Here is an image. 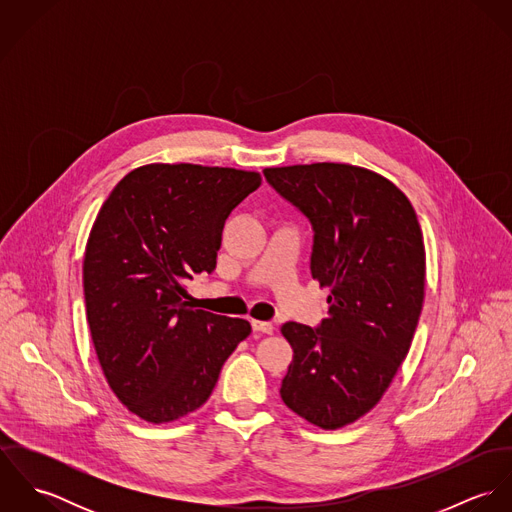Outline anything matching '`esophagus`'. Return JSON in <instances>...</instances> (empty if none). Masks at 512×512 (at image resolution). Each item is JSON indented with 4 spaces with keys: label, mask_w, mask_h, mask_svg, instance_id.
I'll return each instance as SVG.
<instances>
[{
    "label": "esophagus",
    "mask_w": 512,
    "mask_h": 512,
    "mask_svg": "<svg viewBox=\"0 0 512 512\" xmlns=\"http://www.w3.org/2000/svg\"><path fill=\"white\" fill-rule=\"evenodd\" d=\"M252 329L258 331V333H266V335H272L274 333V325L268 323V321H252Z\"/></svg>",
    "instance_id": "34e87169"
}]
</instances>
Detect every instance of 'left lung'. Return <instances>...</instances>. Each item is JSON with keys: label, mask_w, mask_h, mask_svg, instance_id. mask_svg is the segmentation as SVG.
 Returning <instances> with one entry per match:
<instances>
[{"label": "left lung", "mask_w": 512, "mask_h": 512, "mask_svg": "<svg viewBox=\"0 0 512 512\" xmlns=\"http://www.w3.org/2000/svg\"><path fill=\"white\" fill-rule=\"evenodd\" d=\"M264 175L311 220V276L331 290L319 329L282 325L293 359L280 394L299 418L339 430L380 402L410 351L424 305V234L408 197L376 171L323 161Z\"/></svg>", "instance_id": "obj_1"}]
</instances>
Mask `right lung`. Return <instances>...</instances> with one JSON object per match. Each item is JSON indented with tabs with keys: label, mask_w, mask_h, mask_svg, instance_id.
<instances>
[{
	"label": "right lung",
	"mask_w": 512,
	"mask_h": 512,
	"mask_svg": "<svg viewBox=\"0 0 512 512\" xmlns=\"http://www.w3.org/2000/svg\"><path fill=\"white\" fill-rule=\"evenodd\" d=\"M262 183L258 171L147 163L110 193L90 228L86 319L116 398L149 424L201 408L252 327L195 309L187 284L217 266L228 215Z\"/></svg>",
	"instance_id": "obj_1"
}]
</instances>
